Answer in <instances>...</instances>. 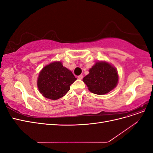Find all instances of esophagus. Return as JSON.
<instances>
[{"mask_svg": "<svg viewBox=\"0 0 153 153\" xmlns=\"http://www.w3.org/2000/svg\"><path fill=\"white\" fill-rule=\"evenodd\" d=\"M78 79H80V80H82V78H83V75H79V76H78Z\"/></svg>", "mask_w": 153, "mask_h": 153, "instance_id": "esophagus-1", "label": "esophagus"}]
</instances>
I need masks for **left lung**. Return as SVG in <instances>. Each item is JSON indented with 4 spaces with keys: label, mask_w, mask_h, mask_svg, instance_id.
Wrapping results in <instances>:
<instances>
[{
    "label": "left lung",
    "mask_w": 153,
    "mask_h": 153,
    "mask_svg": "<svg viewBox=\"0 0 153 153\" xmlns=\"http://www.w3.org/2000/svg\"><path fill=\"white\" fill-rule=\"evenodd\" d=\"M116 69L105 62H98L89 69V74L83 81L92 93L101 95L108 93L116 87L118 82Z\"/></svg>",
    "instance_id": "1"
}]
</instances>
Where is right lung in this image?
Segmentation results:
<instances>
[{
    "mask_svg": "<svg viewBox=\"0 0 153 153\" xmlns=\"http://www.w3.org/2000/svg\"><path fill=\"white\" fill-rule=\"evenodd\" d=\"M76 80L72 72L64 67L61 62H53L40 72L38 87L45 98L56 100L67 93Z\"/></svg>",
    "mask_w": 153,
    "mask_h": 153,
    "instance_id": "1",
    "label": "right lung"
}]
</instances>
